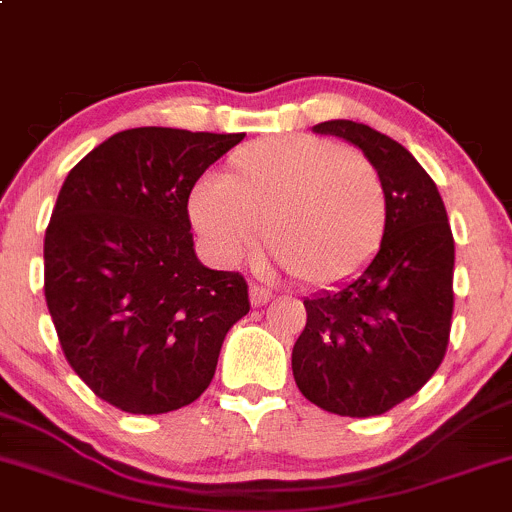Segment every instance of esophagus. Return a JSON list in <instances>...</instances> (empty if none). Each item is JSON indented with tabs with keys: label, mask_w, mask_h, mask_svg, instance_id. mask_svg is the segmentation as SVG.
<instances>
[{
	"label": "esophagus",
	"mask_w": 512,
	"mask_h": 512,
	"mask_svg": "<svg viewBox=\"0 0 512 512\" xmlns=\"http://www.w3.org/2000/svg\"><path fill=\"white\" fill-rule=\"evenodd\" d=\"M270 299H272L270 289L257 287V284H252V287H250V301H252V306H265Z\"/></svg>",
	"instance_id": "esophagus-1"
}]
</instances>
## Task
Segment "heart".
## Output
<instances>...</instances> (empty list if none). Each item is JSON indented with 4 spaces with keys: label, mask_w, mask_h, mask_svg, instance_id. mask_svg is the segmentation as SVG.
<instances>
[{
    "label": "heart",
    "mask_w": 512,
    "mask_h": 512,
    "mask_svg": "<svg viewBox=\"0 0 512 512\" xmlns=\"http://www.w3.org/2000/svg\"><path fill=\"white\" fill-rule=\"evenodd\" d=\"M188 215L211 255L240 265L267 240L279 265L311 287L358 277L387 230V191L373 161L309 134L257 139L201 179Z\"/></svg>",
    "instance_id": "heart-1"
}]
</instances>
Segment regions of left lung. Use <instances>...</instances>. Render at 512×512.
Segmentation results:
<instances>
[{
    "label": "left lung",
    "mask_w": 512,
    "mask_h": 512,
    "mask_svg": "<svg viewBox=\"0 0 512 512\" xmlns=\"http://www.w3.org/2000/svg\"><path fill=\"white\" fill-rule=\"evenodd\" d=\"M314 132L336 134L373 161L387 191V230L353 282L304 299L294 380L321 410L375 417L422 390L444 360L454 235L437 184L400 142L353 120L321 122Z\"/></svg>",
    "instance_id": "8db88e82"
}]
</instances>
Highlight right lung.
Wrapping results in <instances>:
<instances>
[{"mask_svg":"<svg viewBox=\"0 0 512 512\" xmlns=\"http://www.w3.org/2000/svg\"><path fill=\"white\" fill-rule=\"evenodd\" d=\"M245 134L137 127L73 166L43 240V292L66 360L129 414L191 405L250 311L240 272L201 265L188 196Z\"/></svg>","mask_w":512,"mask_h":512,"instance_id":"obj_1","label":"right lung"}]
</instances>
